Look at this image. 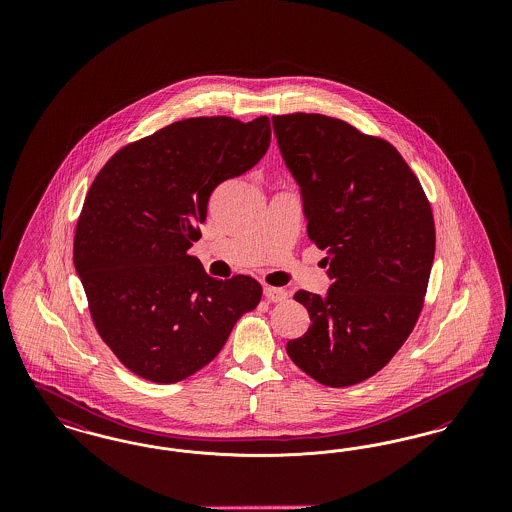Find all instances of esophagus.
<instances>
[{
	"mask_svg": "<svg viewBox=\"0 0 512 512\" xmlns=\"http://www.w3.org/2000/svg\"><path fill=\"white\" fill-rule=\"evenodd\" d=\"M265 297L272 303H280L288 297V292L282 288H274V286H265Z\"/></svg>",
	"mask_w": 512,
	"mask_h": 512,
	"instance_id": "34e87169",
	"label": "esophagus"
}]
</instances>
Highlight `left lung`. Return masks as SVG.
Returning <instances> with one entry per match:
<instances>
[{
  "label": "left lung",
  "instance_id": "1",
  "mask_svg": "<svg viewBox=\"0 0 512 512\" xmlns=\"http://www.w3.org/2000/svg\"><path fill=\"white\" fill-rule=\"evenodd\" d=\"M272 126L332 280L326 297L293 295L311 326L286 351L320 384L353 386L413 332L436 253L432 207L390 142L318 113L274 115Z\"/></svg>",
  "mask_w": 512,
  "mask_h": 512
}]
</instances>
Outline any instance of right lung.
<instances>
[{
	"label": "right lung",
	"instance_id": "1",
	"mask_svg": "<svg viewBox=\"0 0 512 512\" xmlns=\"http://www.w3.org/2000/svg\"><path fill=\"white\" fill-rule=\"evenodd\" d=\"M268 144V117L184 119L119 149L92 182L74 268L101 340L140 378L192 376L259 305L255 278L217 280L188 249L213 190L255 167Z\"/></svg>",
	"mask_w": 512,
	"mask_h": 512
}]
</instances>
